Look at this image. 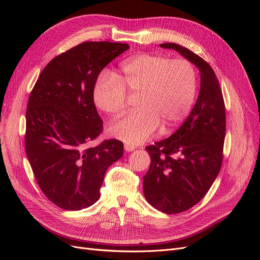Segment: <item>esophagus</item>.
Returning <instances> with one entry per match:
<instances>
[{
  "label": "esophagus",
  "mask_w": 260,
  "mask_h": 260,
  "mask_svg": "<svg viewBox=\"0 0 260 260\" xmlns=\"http://www.w3.org/2000/svg\"><path fill=\"white\" fill-rule=\"evenodd\" d=\"M124 149L127 152H132V151H135V149H136V146L132 145V144H124Z\"/></svg>",
  "instance_id": "obj_1"
}]
</instances>
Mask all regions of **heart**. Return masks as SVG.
Masks as SVG:
<instances>
[{
	"mask_svg": "<svg viewBox=\"0 0 260 260\" xmlns=\"http://www.w3.org/2000/svg\"><path fill=\"white\" fill-rule=\"evenodd\" d=\"M198 76L190 61L160 54H141L124 60L115 77L101 76L93 89L95 106L109 116L120 115L128 96L137 98L139 111L111 127L112 136L128 144L151 138L159 124L164 132L177 128L190 114Z\"/></svg>",
	"mask_w": 260,
	"mask_h": 260,
	"instance_id": "obj_1",
	"label": "heart"
}]
</instances>
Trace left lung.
Returning a JSON list of instances; mask_svg holds the SVG:
<instances>
[{
    "label": "left lung",
    "instance_id": "1",
    "mask_svg": "<svg viewBox=\"0 0 260 260\" xmlns=\"http://www.w3.org/2000/svg\"><path fill=\"white\" fill-rule=\"evenodd\" d=\"M164 49L179 52L199 68V98L183 124L169 138L147 146L151 165L143 177V193L153 207L179 214L206 195L222 164L225 109L214 70L199 55L176 43Z\"/></svg>",
    "mask_w": 260,
    "mask_h": 260
}]
</instances>
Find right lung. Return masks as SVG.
I'll return each mask as SVG.
<instances>
[{"label":"right lung","instance_id":"obj_1","mask_svg":"<svg viewBox=\"0 0 260 260\" xmlns=\"http://www.w3.org/2000/svg\"><path fill=\"white\" fill-rule=\"evenodd\" d=\"M129 49L125 43L83 42L53 58L31 91L25 146L36 180L55 205L80 210L100 199L106 170L123 155L122 142L104 140L93 89L106 65Z\"/></svg>","mask_w":260,"mask_h":260}]
</instances>
